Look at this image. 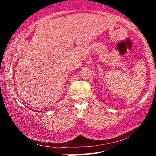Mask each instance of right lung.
Listing matches in <instances>:
<instances>
[{
    "label": "right lung",
    "instance_id": "1",
    "mask_svg": "<svg viewBox=\"0 0 156 156\" xmlns=\"http://www.w3.org/2000/svg\"><path fill=\"white\" fill-rule=\"evenodd\" d=\"M31 110H32V109H31ZM33 111H34V110H33Z\"/></svg>",
    "mask_w": 156,
    "mask_h": 156
}]
</instances>
